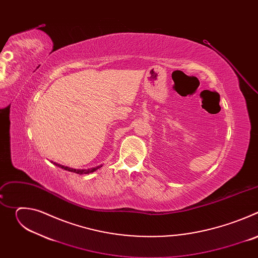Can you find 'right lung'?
I'll return each mask as SVG.
<instances>
[{
    "label": "right lung",
    "mask_w": 258,
    "mask_h": 258,
    "mask_svg": "<svg viewBox=\"0 0 258 258\" xmlns=\"http://www.w3.org/2000/svg\"><path fill=\"white\" fill-rule=\"evenodd\" d=\"M55 165L61 167L62 169H65V170H68V171H71V172H76V173H79V174H88V173H91V172H94L95 170H97L98 168L102 167V165H99L97 167H93V168H90V169H75V168H71V167H67V166H64V165H61V164H58V163H55Z\"/></svg>",
    "instance_id": "1"
}]
</instances>
